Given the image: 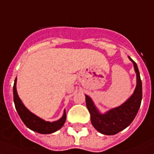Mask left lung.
I'll use <instances>...</instances> for the list:
<instances>
[{
    "label": "left lung",
    "instance_id": "obj_1",
    "mask_svg": "<svg viewBox=\"0 0 154 154\" xmlns=\"http://www.w3.org/2000/svg\"><path fill=\"white\" fill-rule=\"evenodd\" d=\"M135 72L136 73V86L132 95L124 103L102 113L95 106L91 97L85 95L86 106L91 115V122L93 127L103 135H116L125 129L133 121L139 109L143 97V88L140 74L137 64L131 58Z\"/></svg>",
    "mask_w": 154,
    "mask_h": 154
}]
</instances>
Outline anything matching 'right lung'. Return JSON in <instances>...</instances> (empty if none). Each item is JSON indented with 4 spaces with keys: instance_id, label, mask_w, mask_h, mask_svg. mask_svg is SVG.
<instances>
[{
    "instance_id": "obj_1",
    "label": "right lung",
    "mask_w": 154,
    "mask_h": 154,
    "mask_svg": "<svg viewBox=\"0 0 154 154\" xmlns=\"http://www.w3.org/2000/svg\"><path fill=\"white\" fill-rule=\"evenodd\" d=\"M16 82H17V77L15 78L13 86L14 103H15V109L17 110L18 114L19 115V117L23 123L25 124L26 126L32 131H36L40 134H51L61 128L63 125L65 124L66 119L65 109L63 112V117L59 119L58 121H52V122L46 121L41 119V117H37V115L27 109L19 97L17 89H16Z\"/></svg>"
}]
</instances>
